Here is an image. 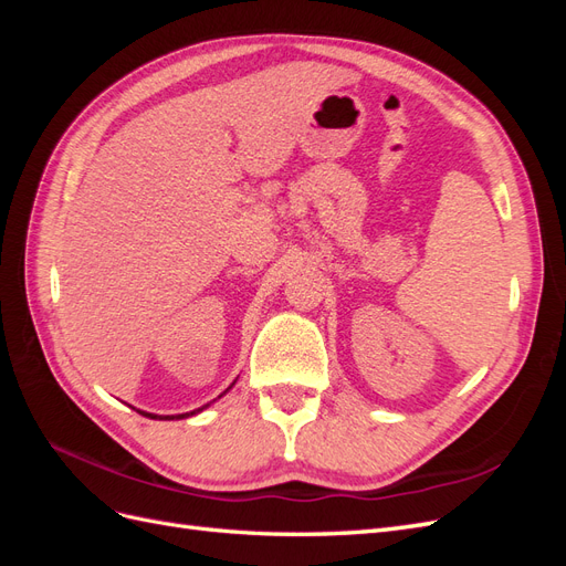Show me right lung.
I'll return each instance as SVG.
<instances>
[{
    "label": "right lung",
    "instance_id": "1",
    "mask_svg": "<svg viewBox=\"0 0 566 566\" xmlns=\"http://www.w3.org/2000/svg\"><path fill=\"white\" fill-rule=\"evenodd\" d=\"M202 408H208V406H202ZM202 408H198V410H202ZM198 410H191V413H181V416H153V413H144V410H139V413H144L146 418H153V420H156V418H160V420H175V418H188V416H193V413H198Z\"/></svg>",
    "mask_w": 566,
    "mask_h": 566
}]
</instances>
